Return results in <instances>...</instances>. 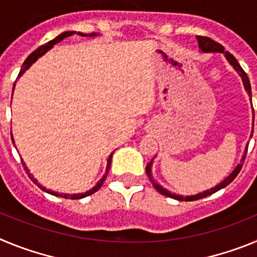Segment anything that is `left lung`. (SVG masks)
<instances>
[{
  "mask_svg": "<svg viewBox=\"0 0 257 257\" xmlns=\"http://www.w3.org/2000/svg\"><path fill=\"white\" fill-rule=\"evenodd\" d=\"M197 41H198V46H199V50H201L202 52H222L224 54V56H225V59L228 60L229 64L231 65V67L234 68V70L237 72L238 74L240 76V78H242V82H243V86H244V90L247 91V94H248L249 99H251V96H252V94H251V85H249V79L248 77H247L246 72H244L242 68H240L239 63L237 61V59L234 58V56L231 55L230 52L229 51H225L224 50V47L221 46L220 44H217V42H215V41H212L211 38L208 37H201V36H197ZM251 134H253V121H252V131H251ZM252 136V135H251ZM247 148H248V145L246 147V151H244L243 156H242V160H240V163H238L237 167H235L233 171H231V174H229V176H226L224 180L221 181V183H219L217 185H215L213 188H211V189H207V190H203L202 193H198V194H194V196H187L184 197L181 196V194H175V193H171L170 190L165 189V188L162 187V185H160V184L157 183L156 180L153 179V176H152V166H153V160L151 161V162L147 165V167H145V171H147V175H148L149 180L152 181V184H153V187L156 188L157 192H160L161 194H163V196L166 197H170V198H174V199H178V201H196V199H201V198H205V197L207 196H211V194H213V193H216L217 190L222 189V188L228 187L229 184L231 183V181L234 180L235 176L238 175V172L240 171V169H242V163H243L244 158H246V153H247Z\"/></svg>",
  "mask_w": 257,
  "mask_h": 257,
  "instance_id": "left-lung-1",
  "label": "left lung"
}]
</instances>
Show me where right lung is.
I'll list each match as a JSON object with an SVG mask.
<instances>
[{
    "instance_id": "1",
    "label": "right lung",
    "mask_w": 257,
    "mask_h": 257,
    "mask_svg": "<svg viewBox=\"0 0 257 257\" xmlns=\"http://www.w3.org/2000/svg\"><path fill=\"white\" fill-rule=\"evenodd\" d=\"M76 33L78 36H82V37H96V36H99V33H94V32H92V33H90V35H85V33H82V32H76V31L63 32V33H61V35H59L58 37H55V38H54V40L49 41L47 44L42 45V46L38 47V49L36 50V51L32 52L31 55H29L28 58L26 59V61H24V64L22 65V69H20L19 76H18V78H19L20 76H23V73H26V70H28L29 68H31V65L38 60V58H41V56L45 55V54H46V52L49 51V50H51L52 47H54V45L59 44V42H61V41L64 40V38L70 37V36L76 35ZM14 88H15V85H14V87H13V92H14ZM11 139H13V143H14V138H11ZM112 157H113V153H110V156L108 157V161H106L105 174L103 175V178H101L100 180L97 181L96 185H95L94 188H91V189H90V190H87V192H85V193H76V194H68V193H59V192H54V190H51V189H47L46 187H44V185H41V184L38 183L37 179L33 178V175H32L31 172H29V170H28V167H27V166H26V163H23V166H24V169H26V171H27V174H28L29 178H31L32 180H33V183L37 184L38 187H40L41 189L44 190V192L49 193V194H52V196H55V197H63V198H67V199L68 198H70V199H81V198H85V197H87V196H91V194H94L95 192H97V190L100 189V187H101V185H103L104 181H105L106 175H108V172H109V169H110V163H112Z\"/></svg>"
}]
</instances>
